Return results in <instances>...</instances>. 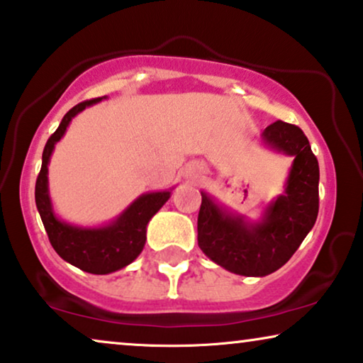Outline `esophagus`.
<instances>
[{"label": "esophagus", "instance_id": "obj_1", "mask_svg": "<svg viewBox=\"0 0 363 363\" xmlns=\"http://www.w3.org/2000/svg\"><path fill=\"white\" fill-rule=\"evenodd\" d=\"M186 175H190V177L193 175V170H191V168H190V170H188V172H186Z\"/></svg>", "mask_w": 363, "mask_h": 363}]
</instances>
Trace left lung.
I'll list each match as a JSON object with an SVG mask.
<instances>
[{
	"mask_svg": "<svg viewBox=\"0 0 363 363\" xmlns=\"http://www.w3.org/2000/svg\"><path fill=\"white\" fill-rule=\"evenodd\" d=\"M262 136L270 147L295 157L285 195L268 206L262 223L250 227L242 218L225 215L201 193L196 223L201 252L220 267L245 277H265L284 267L318 215V162L303 131L279 120L267 126Z\"/></svg>",
	"mask_w": 363,
	"mask_h": 363,
	"instance_id": "8db88e82",
	"label": "left lung"
}]
</instances>
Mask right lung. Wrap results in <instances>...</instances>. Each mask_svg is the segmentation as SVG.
<instances>
[{
  "mask_svg": "<svg viewBox=\"0 0 363 363\" xmlns=\"http://www.w3.org/2000/svg\"><path fill=\"white\" fill-rule=\"evenodd\" d=\"M100 100L101 98H93L73 106L46 141L41 170L36 178L35 201L55 252L79 270L95 275H106L126 267L140 255L147 242V225L150 218L170 199V191L147 193L140 196L115 223L101 228L72 227L60 222L53 215L48 196V177H46L51 152L56 141L67 131L73 116Z\"/></svg>",
  "mask_w": 363,
  "mask_h": 363,
  "instance_id": "obj_1",
  "label": "right lung"
}]
</instances>
